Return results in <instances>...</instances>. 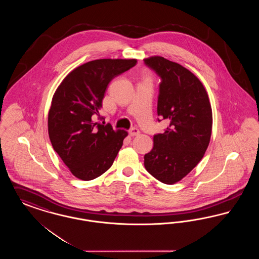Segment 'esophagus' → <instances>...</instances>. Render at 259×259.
Wrapping results in <instances>:
<instances>
[{
  "mask_svg": "<svg viewBox=\"0 0 259 259\" xmlns=\"http://www.w3.org/2000/svg\"><path fill=\"white\" fill-rule=\"evenodd\" d=\"M129 134H130V136H132V137L139 135L140 134V130L138 128H136V127H133V128H131L129 130Z\"/></svg>",
  "mask_w": 259,
  "mask_h": 259,
  "instance_id": "34e87169",
  "label": "esophagus"
}]
</instances>
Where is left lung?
Instances as JSON below:
<instances>
[{
    "mask_svg": "<svg viewBox=\"0 0 259 259\" xmlns=\"http://www.w3.org/2000/svg\"><path fill=\"white\" fill-rule=\"evenodd\" d=\"M144 61L161 78L157 114L170 122L153 137L145 167L161 183L172 185L203 158L211 134V107L202 82L185 67L160 56Z\"/></svg>",
    "mask_w": 259,
    "mask_h": 259,
    "instance_id": "obj_1",
    "label": "left lung"
}]
</instances>
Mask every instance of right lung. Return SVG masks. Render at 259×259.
Instances as JSON below:
<instances>
[{"instance_id":"right-lung-1","label":"right lung","mask_w":259,"mask_h":259,"mask_svg":"<svg viewBox=\"0 0 259 259\" xmlns=\"http://www.w3.org/2000/svg\"><path fill=\"white\" fill-rule=\"evenodd\" d=\"M137 64L136 59L87 62L68 74L55 91L49 112L54 150L71 172L91 181L111 168L127 132L93 121L108 84Z\"/></svg>"}]
</instances>
